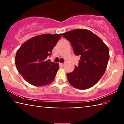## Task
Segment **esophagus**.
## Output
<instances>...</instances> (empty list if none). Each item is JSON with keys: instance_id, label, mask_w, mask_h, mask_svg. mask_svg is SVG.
<instances>
[{"instance_id": "34e87169", "label": "esophagus", "mask_w": 124, "mask_h": 124, "mask_svg": "<svg viewBox=\"0 0 124 124\" xmlns=\"http://www.w3.org/2000/svg\"><path fill=\"white\" fill-rule=\"evenodd\" d=\"M65 63H64V62H63V63H60V65H61V66H64V65H65Z\"/></svg>"}]
</instances>
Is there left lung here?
<instances>
[{"mask_svg": "<svg viewBox=\"0 0 124 124\" xmlns=\"http://www.w3.org/2000/svg\"><path fill=\"white\" fill-rule=\"evenodd\" d=\"M62 35L70 41L75 55L80 56L78 66H75L73 72L67 73L69 83L80 90L92 87L106 72L109 58L108 48L89 30H73Z\"/></svg>", "mask_w": 124, "mask_h": 124, "instance_id": "1", "label": "left lung"}]
</instances>
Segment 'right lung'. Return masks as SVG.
<instances>
[{
    "label": "right lung",
    "instance_id": "right-lung-1",
    "mask_svg": "<svg viewBox=\"0 0 124 124\" xmlns=\"http://www.w3.org/2000/svg\"><path fill=\"white\" fill-rule=\"evenodd\" d=\"M61 34H44L30 38L21 45L15 59L20 74L28 83L44 86L53 82L59 64L49 62L47 57L60 39Z\"/></svg>",
    "mask_w": 124,
    "mask_h": 124
}]
</instances>
